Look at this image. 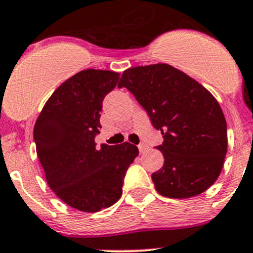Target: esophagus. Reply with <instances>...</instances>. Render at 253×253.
Wrapping results in <instances>:
<instances>
[{
  "mask_svg": "<svg viewBox=\"0 0 253 253\" xmlns=\"http://www.w3.org/2000/svg\"><path fill=\"white\" fill-rule=\"evenodd\" d=\"M138 149H139V153H141V154H142V153H144L145 150L148 149V147L145 144H139L138 145Z\"/></svg>",
  "mask_w": 253,
  "mask_h": 253,
  "instance_id": "34e87169",
  "label": "esophagus"
}]
</instances>
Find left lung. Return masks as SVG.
Segmentation results:
<instances>
[{"label":"left lung","instance_id":"left-lung-1","mask_svg":"<svg viewBox=\"0 0 253 253\" xmlns=\"http://www.w3.org/2000/svg\"><path fill=\"white\" fill-rule=\"evenodd\" d=\"M122 86L162 131L164 142L157 148L164 165L152 174L158 192L169 198L205 192L220 175L228 149L226 121L215 98L167 63L128 68L120 79Z\"/></svg>","mask_w":253,"mask_h":253}]
</instances>
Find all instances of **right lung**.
Listing matches in <instances>:
<instances>
[{"instance_id": "add662e5", "label": "right lung", "mask_w": 253, "mask_h": 253, "mask_svg": "<svg viewBox=\"0 0 253 253\" xmlns=\"http://www.w3.org/2000/svg\"><path fill=\"white\" fill-rule=\"evenodd\" d=\"M120 73L84 70L52 93L34 126V141L51 190L66 205L94 213L117 202L127 169L138 155L128 142L101 144L100 111Z\"/></svg>"}]
</instances>
